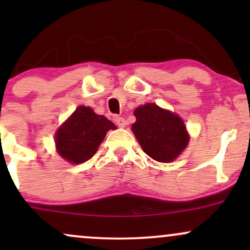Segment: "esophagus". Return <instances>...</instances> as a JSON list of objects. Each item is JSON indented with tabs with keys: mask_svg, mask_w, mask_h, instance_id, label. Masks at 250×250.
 <instances>
[{
	"mask_svg": "<svg viewBox=\"0 0 250 250\" xmlns=\"http://www.w3.org/2000/svg\"><path fill=\"white\" fill-rule=\"evenodd\" d=\"M115 122H116V125H119L120 128H125V125H127L125 120L123 119V117H121V116H116L115 117Z\"/></svg>",
	"mask_w": 250,
	"mask_h": 250,
	"instance_id": "esophagus-1",
	"label": "esophagus"
}]
</instances>
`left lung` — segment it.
Returning <instances> with one entry per match:
<instances>
[{"label": "left lung", "mask_w": 250, "mask_h": 250, "mask_svg": "<svg viewBox=\"0 0 250 250\" xmlns=\"http://www.w3.org/2000/svg\"><path fill=\"white\" fill-rule=\"evenodd\" d=\"M131 130L143 151L157 162L174 161L188 146L189 135L179 115L147 103L135 109Z\"/></svg>", "instance_id": "obj_1"}]
</instances>
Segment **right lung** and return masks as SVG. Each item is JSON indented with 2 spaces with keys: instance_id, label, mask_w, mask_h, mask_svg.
I'll return each instance as SVG.
<instances>
[{
  "instance_id": "obj_1",
  "label": "right lung",
  "mask_w": 250,
  "mask_h": 250,
  "mask_svg": "<svg viewBox=\"0 0 250 250\" xmlns=\"http://www.w3.org/2000/svg\"><path fill=\"white\" fill-rule=\"evenodd\" d=\"M115 125L97 115L89 107L80 105L63 122L55 134L56 150L67 162L80 165L94 156L105 134Z\"/></svg>"
}]
</instances>
